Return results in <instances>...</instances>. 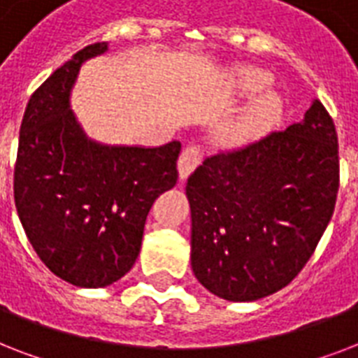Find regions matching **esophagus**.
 Returning a JSON list of instances; mask_svg holds the SVG:
<instances>
[{"label": "esophagus", "mask_w": 358, "mask_h": 358, "mask_svg": "<svg viewBox=\"0 0 358 358\" xmlns=\"http://www.w3.org/2000/svg\"><path fill=\"white\" fill-rule=\"evenodd\" d=\"M199 163H201V150L196 146H185L178 157L180 180L187 178Z\"/></svg>", "instance_id": "1"}]
</instances>
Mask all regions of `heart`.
<instances>
[{
    "instance_id": "b5f03b06",
    "label": "heart",
    "mask_w": 358,
    "mask_h": 358,
    "mask_svg": "<svg viewBox=\"0 0 358 358\" xmlns=\"http://www.w3.org/2000/svg\"><path fill=\"white\" fill-rule=\"evenodd\" d=\"M271 76L258 69H239L234 74L236 91L245 96H252V94L266 91L267 87L271 85ZM280 115H282V100L275 92H267L250 106L249 111L234 126L227 129L224 137L230 143H243L252 135L271 128L273 124L280 119Z\"/></svg>"
}]
</instances>
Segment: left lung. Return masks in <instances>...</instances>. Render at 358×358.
Masks as SVG:
<instances>
[{"label":"left lung","mask_w":358,"mask_h":358,"mask_svg":"<svg viewBox=\"0 0 358 358\" xmlns=\"http://www.w3.org/2000/svg\"><path fill=\"white\" fill-rule=\"evenodd\" d=\"M338 182V137L320 100L284 131L206 157L185 185L199 282L239 303L284 288L327 229Z\"/></svg>","instance_id":"1"}]
</instances>
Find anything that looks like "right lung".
Listing matches in <instances>:
<instances>
[{
  "mask_svg": "<svg viewBox=\"0 0 358 358\" xmlns=\"http://www.w3.org/2000/svg\"><path fill=\"white\" fill-rule=\"evenodd\" d=\"M108 52L83 48L42 83L25 108L14 165L20 223L53 275L103 288L134 267L146 215L178 180L180 141L145 146L89 139L70 109L81 64Z\"/></svg>",
  "mask_w": 358,
  "mask_h": 358,
  "instance_id": "1",
  "label": "right lung"
}]
</instances>
